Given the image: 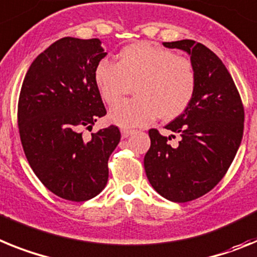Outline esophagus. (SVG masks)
Returning a JSON list of instances; mask_svg holds the SVG:
<instances>
[{
  "label": "esophagus",
  "mask_w": 257,
  "mask_h": 257,
  "mask_svg": "<svg viewBox=\"0 0 257 257\" xmlns=\"http://www.w3.org/2000/svg\"><path fill=\"white\" fill-rule=\"evenodd\" d=\"M135 133V131H132V129H121V136L122 138H126L129 136H132Z\"/></svg>",
  "instance_id": "34e87169"
}]
</instances>
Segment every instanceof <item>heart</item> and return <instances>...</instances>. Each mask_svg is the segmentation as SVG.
Returning a JSON list of instances; mask_svg holds the SVG:
<instances>
[{"label": "heart", "mask_w": 257, "mask_h": 257, "mask_svg": "<svg viewBox=\"0 0 257 257\" xmlns=\"http://www.w3.org/2000/svg\"><path fill=\"white\" fill-rule=\"evenodd\" d=\"M94 82L106 103L120 101L135 85L136 98L115 104L108 119L121 128L147 125L158 116L175 119L193 101L195 67L190 59L149 42L125 46L117 62L102 59L94 68Z\"/></svg>", "instance_id": "obj_1"}]
</instances>
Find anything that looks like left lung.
<instances>
[{"label":"left lung","instance_id":"8db88e82","mask_svg":"<svg viewBox=\"0 0 257 257\" xmlns=\"http://www.w3.org/2000/svg\"><path fill=\"white\" fill-rule=\"evenodd\" d=\"M190 55L196 89L189 107L166 126L180 136L178 146L150 129L151 146L144 164L151 186L176 203L196 199L221 181L243 137L244 111L239 93L221 59L193 40L164 42Z\"/></svg>","mask_w":257,"mask_h":257}]
</instances>
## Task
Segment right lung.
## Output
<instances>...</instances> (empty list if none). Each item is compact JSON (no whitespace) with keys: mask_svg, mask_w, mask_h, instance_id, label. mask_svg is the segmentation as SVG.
I'll return each mask as SVG.
<instances>
[{"mask_svg":"<svg viewBox=\"0 0 257 257\" xmlns=\"http://www.w3.org/2000/svg\"><path fill=\"white\" fill-rule=\"evenodd\" d=\"M101 40L63 37L37 55L26 73L18 103L24 154L51 193L72 202L97 196L108 180V158L120 142L111 125L84 140L106 115L94 68L107 55Z\"/></svg>","mask_w":257,"mask_h":257,"instance_id":"1","label":"right lung"}]
</instances>
